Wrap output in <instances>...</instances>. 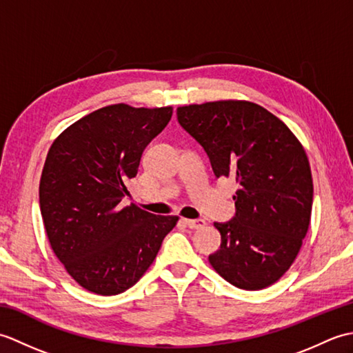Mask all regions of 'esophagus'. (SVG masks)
<instances>
[{"label": "esophagus", "mask_w": 353, "mask_h": 353, "mask_svg": "<svg viewBox=\"0 0 353 353\" xmlns=\"http://www.w3.org/2000/svg\"><path fill=\"white\" fill-rule=\"evenodd\" d=\"M185 224L188 226L190 229H203L206 226V221L205 220H185Z\"/></svg>", "instance_id": "1"}]
</instances>
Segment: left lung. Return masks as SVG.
I'll return each instance as SVG.
<instances>
[{
  "label": "left lung",
  "instance_id": "8db88e82",
  "mask_svg": "<svg viewBox=\"0 0 353 353\" xmlns=\"http://www.w3.org/2000/svg\"><path fill=\"white\" fill-rule=\"evenodd\" d=\"M177 119L215 176L238 183L236 214L214 223L221 245L209 262L236 288L270 287L288 272L310 228L314 186L303 145L272 112L245 100L181 106Z\"/></svg>",
  "mask_w": 353,
  "mask_h": 353
}]
</instances>
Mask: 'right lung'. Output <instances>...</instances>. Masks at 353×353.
Listing matches in <instances>:
<instances>
[{"instance_id": "1", "label": "right lung", "mask_w": 353, "mask_h": 353, "mask_svg": "<svg viewBox=\"0 0 353 353\" xmlns=\"http://www.w3.org/2000/svg\"><path fill=\"white\" fill-rule=\"evenodd\" d=\"M171 115V106L110 104L66 127L48 150L39 183L48 241L72 279L95 294L133 287L179 221L121 205L142 152Z\"/></svg>"}]
</instances>
